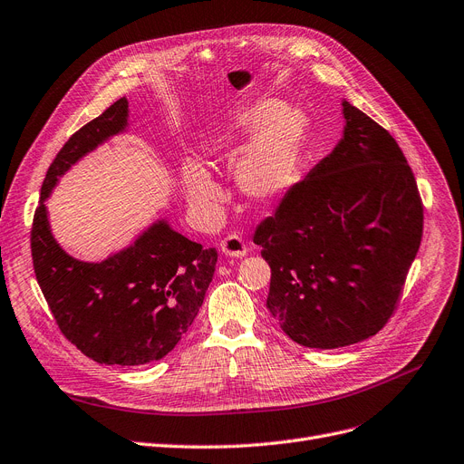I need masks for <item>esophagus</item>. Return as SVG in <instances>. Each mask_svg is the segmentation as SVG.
I'll use <instances>...</instances> for the list:
<instances>
[{"label":"esophagus","instance_id":"34e87169","mask_svg":"<svg viewBox=\"0 0 464 464\" xmlns=\"http://www.w3.org/2000/svg\"><path fill=\"white\" fill-rule=\"evenodd\" d=\"M219 250L224 252L226 256H231V257H243V256L248 254L246 245L243 243V238H240L238 235H229V237L221 240Z\"/></svg>","mask_w":464,"mask_h":464}]
</instances>
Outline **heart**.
<instances>
[{
    "mask_svg": "<svg viewBox=\"0 0 464 464\" xmlns=\"http://www.w3.org/2000/svg\"><path fill=\"white\" fill-rule=\"evenodd\" d=\"M307 117L273 100H259L240 110L221 136L229 155L250 146L237 163V186L254 203H266L290 188L297 172ZM188 195L197 212L214 216L221 205V189L207 170L189 163L184 172Z\"/></svg>",
    "mask_w": 464,
    "mask_h": 464,
    "instance_id": "heart-1",
    "label": "heart"
}]
</instances>
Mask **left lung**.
Segmentation results:
<instances>
[{
    "mask_svg": "<svg viewBox=\"0 0 464 464\" xmlns=\"http://www.w3.org/2000/svg\"><path fill=\"white\" fill-rule=\"evenodd\" d=\"M335 150L254 231L267 309L295 343L337 349L385 328L422 237V200L396 140L343 102Z\"/></svg>",
    "mask_w": 464,
    "mask_h": 464,
    "instance_id": "8db88e82",
    "label": "left lung"
}]
</instances>
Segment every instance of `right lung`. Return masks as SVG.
<instances>
[{"mask_svg": "<svg viewBox=\"0 0 464 464\" xmlns=\"http://www.w3.org/2000/svg\"><path fill=\"white\" fill-rule=\"evenodd\" d=\"M127 113L123 96L70 136L45 174L30 233L34 273L56 326L85 356L108 366L167 356L193 324L218 261L216 248H203L165 221L102 264L77 261L54 243L44 200L79 157L125 129Z\"/></svg>", "mask_w": 464, "mask_h": 464, "instance_id": "obj_1", "label": "right lung"}]
</instances>
